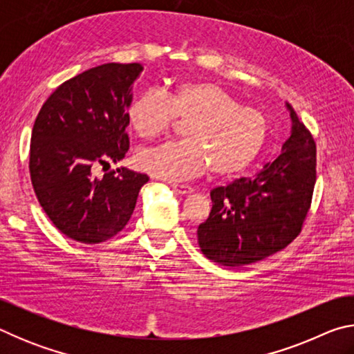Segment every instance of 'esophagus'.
<instances>
[{"mask_svg": "<svg viewBox=\"0 0 354 354\" xmlns=\"http://www.w3.org/2000/svg\"><path fill=\"white\" fill-rule=\"evenodd\" d=\"M170 187H171L173 190H175V192H178V194H181V195H187V194H192V192H194V189H192L190 185H187V184H176V183H171Z\"/></svg>", "mask_w": 354, "mask_h": 354, "instance_id": "1", "label": "esophagus"}]
</instances>
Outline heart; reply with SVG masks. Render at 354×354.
I'll return each mask as SVG.
<instances>
[{
	"label": "heart",
	"instance_id": "b5f03b06",
	"mask_svg": "<svg viewBox=\"0 0 354 354\" xmlns=\"http://www.w3.org/2000/svg\"><path fill=\"white\" fill-rule=\"evenodd\" d=\"M127 118L142 139L165 134L175 120L185 122L183 140L136 153L140 170L165 179L194 178L207 169L212 176L234 178L253 165L270 136L266 113L214 81H185L169 95L147 88L131 101Z\"/></svg>",
	"mask_w": 354,
	"mask_h": 354
}]
</instances>
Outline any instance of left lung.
<instances>
[{"instance_id": "left-lung-1", "label": "left lung", "mask_w": 354, "mask_h": 354, "mask_svg": "<svg viewBox=\"0 0 354 354\" xmlns=\"http://www.w3.org/2000/svg\"><path fill=\"white\" fill-rule=\"evenodd\" d=\"M287 109L292 131L283 153L254 178L212 189L211 214L196 231L207 259L248 266L278 253L301 232L317 179V148L290 104Z\"/></svg>"}]
</instances>
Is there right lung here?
Returning <instances> with one entry per match:
<instances>
[{
	"label": "right lung",
	"mask_w": 354,
	"mask_h": 354,
	"mask_svg": "<svg viewBox=\"0 0 354 354\" xmlns=\"http://www.w3.org/2000/svg\"><path fill=\"white\" fill-rule=\"evenodd\" d=\"M140 64H103L61 84L35 118L29 173L35 195L59 231L100 243L123 230L148 176L122 169L93 176L129 149L127 109Z\"/></svg>",
	"instance_id": "add662e5"
}]
</instances>
